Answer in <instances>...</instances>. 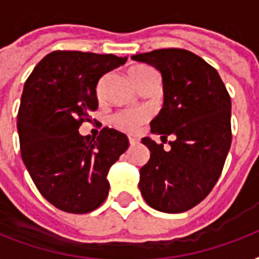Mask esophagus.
Listing matches in <instances>:
<instances>
[{
    "mask_svg": "<svg viewBox=\"0 0 259 259\" xmlns=\"http://www.w3.org/2000/svg\"><path fill=\"white\" fill-rule=\"evenodd\" d=\"M138 142H140V140H138V138H136V137H129V144H130V146H136L138 144Z\"/></svg>",
    "mask_w": 259,
    "mask_h": 259,
    "instance_id": "1",
    "label": "esophagus"
}]
</instances>
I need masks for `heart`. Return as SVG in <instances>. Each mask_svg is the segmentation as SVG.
I'll list each match as a JSON object with an SVG mask.
<instances>
[{
  "instance_id": "heart-1",
  "label": "heart",
  "mask_w": 259,
  "mask_h": 259,
  "mask_svg": "<svg viewBox=\"0 0 259 259\" xmlns=\"http://www.w3.org/2000/svg\"><path fill=\"white\" fill-rule=\"evenodd\" d=\"M130 79L134 83V86L140 89L142 84H145L150 78L156 76L153 68L148 66H134L129 71ZM102 84L98 86V94H101ZM149 111L145 109H137V110H122L119 113L114 114L111 118L113 125L117 129L126 132V133H134L137 132L138 127L145 123L149 119Z\"/></svg>"
}]
</instances>
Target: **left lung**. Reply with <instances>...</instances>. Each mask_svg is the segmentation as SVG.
<instances>
[{
    "instance_id": "obj_1",
    "label": "left lung",
    "mask_w": 259,
    "mask_h": 259,
    "mask_svg": "<svg viewBox=\"0 0 259 259\" xmlns=\"http://www.w3.org/2000/svg\"><path fill=\"white\" fill-rule=\"evenodd\" d=\"M160 71L164 103L150 122L170 149L142 138L150 158L140 169V191L152 208L188 211L204 199L221 176L231 146V99L218 71L187 50L168 48L133 55Z\"/></svg>"
}]
</instances>
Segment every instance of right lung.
Listing matches in <instances>:
<instances>
[{"mask_svg":"<svg viewBox=\"0 0 259 259\" xmlns=\"http://www.w3.org/2000/svg\"><path fill=\"white\" fill-rule=\"evenodd\" d=\"M127 58L55 51L34 67L17 115L22 161L38 192L56 208L87 213L109 195L107 173L129 148L126 134L103 127L83 137L79 127L98 109V80Z\"/></svg>","mask_w":259,"mask_h":259,"instance_id":"1","label":"right lung"}]
</instances>
